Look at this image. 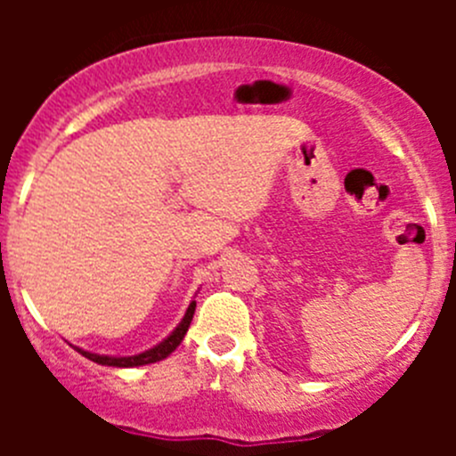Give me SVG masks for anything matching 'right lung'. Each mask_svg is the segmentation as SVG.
Listing matches in <instances>:
<instances>
[{
	"mask_svg": "<svg viewBox=\"0 0 456 456\" xmlns=\"http://www.w3.org/2000/svg\"><path fill=\"white\" fill-rule=\"evenodd\" d=\"M194 311H196V302H191L190 309H187L185 317L181 320V324L176 326V329L172 330V333L167 335V338L163 339L160 344H156L154 348H150V351H142L139 355H130V357H112V355H96V353H90V351H84V348H77V351L81 353V355L87 357L90 362H96V364L101 366H117V369H132V366H145V364H154V362H160L165 360L167 355H172L174 351H176L178 344L183 342V338H185L187 329H190L191 324V317H194Z\"/></svg>",
	"mask_w": 456,
	"mask_h": 456,
	"instance_id": "add662e5",
	"label": "right lung"
}]
</instances>
